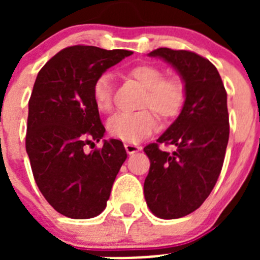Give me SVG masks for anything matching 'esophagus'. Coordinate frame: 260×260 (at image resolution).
I'll return each mask as SVG.
<instances>
[{"label": "esophagus", "mask_w": 260, "mask_h": 260, "mask_svg": "<svg viewBox=\"0 0 260 260\" xmlns=\"http://www.w3.org/2000/svg\"><path fill=\"white\" fill-rule=\"evenodd\" d=\"M125 150L128 155H133V153L138 152V151L142 150V147L137 143H126L125 144Z\"/></svg>", "instance_id": "esophagus-1"}]
</instances>
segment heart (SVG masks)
<instances>
[{
  "label": "heart",
  "instance_id": "1",
  "mask_svg": "<svg viewBox=\"0 0 260 260\" xmlns=\"http://www.w3.org/2000/svg\"><path fill=\"white\" fill-rule=\"evenodd\" d=\"M127 77L144 88L139 107L133 113H117L107 123L112 137L127 143H137L148 137L157 127L156 113L164 122L177 118L186 103V86L178 77H165L162 69L153 65H138L128 69ZM113 82L112 75L104 73L93 82L92 100L96 109L108 113L112 109ZM150 107L155 112L148 109Z\"/></svg>",
  "mask_w": 260,
  "mask_h": 260
}]
</instances>
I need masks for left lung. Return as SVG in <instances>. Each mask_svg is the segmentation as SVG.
I'll return each instance as SVG.
<instances>
[{
	"label": "left lung",
	"mask_w": 260,
	"mask_h": 260,
	"mask_svg": "<svg viewBox=\"0 0 260 260\" xmlns=\"http://www.w3.org/2000/svg\"><path fill=\"white\" fill-rule=\"evenodd\" d=\"M148 56L171 63L186 86L180 116L156 143L144 147L151 162L147 206L160 219H178L201 207L220 176L229 139L226 91L217 69L197 53L158 48ZM160 143L176 150L161 151Z\"/></svg>",
	"instance_id": "8db88e82"
}]
</instances>
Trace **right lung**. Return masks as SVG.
Wrapping results in <instances>:
<instances>
[{
    "label": "right lung",
    "instance_id": "right-lung-1",
    "mask_svg": "<svg viewBox=\"0 0 260 260\" xmlns=\"http://www.w3.org/2000/svg\"><path fill=\"white\" fill-rule=\"evenodd\" d=\"M132 54L74 45L39 71L28 102L26 151L39 190L61 215L91 219L107 207L127 153L118 139L84 152V146L100 142L105 133L92 86L107 69Z\"/></svg>",
    "mask_w": 260,
    "mask_h": 260
}]
</instances>
